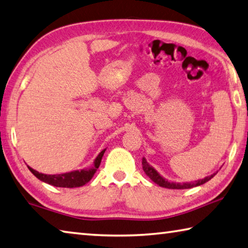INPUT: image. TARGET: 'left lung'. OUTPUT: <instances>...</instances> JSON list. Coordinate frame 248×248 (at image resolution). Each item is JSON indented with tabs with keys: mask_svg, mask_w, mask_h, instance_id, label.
<instances>
[{
	"mask_svg": "<svg viewBox=\"0 0 248 248\" xmlns=\"http://www.w3.org/2000/svg\"><path fill=\"white\" fill-rule=\"evenodd\" d=\"M142 168H143V171L146 172V175L153 182H155L156 185H158L160 186H163V188H167V189H191V188H194V186H201V185L205 184V182H207L208 180H211L213 177L218 172V171H216V172H214L213 175L205 177V178H203V179L191 181V182H174V181H170V180L165 179L164 177L158 174V171L155 170V168L152 167L147 162L146 157H142Z\"/></svg>",
	"mask_w": 248,
	"mask_h": 248,
	"instance_id": "left-lung-1",
	"label": "left lung"
}]
</instances>
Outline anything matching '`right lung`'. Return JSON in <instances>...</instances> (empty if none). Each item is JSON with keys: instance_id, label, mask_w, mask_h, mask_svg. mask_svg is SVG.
Listing matches in <instances>:
<instances>
[{"instance_id": "right-lung-1", "label": "right lung", "mask_w": 248, "mask_h": 248, "mask_svg": "<svg viewBox=\"0 0 248 248\" xmlns=\"http://www.w3.org/2000/svg\"><path fill=\"white\" fill-rule=\"evenodd\" d=\"M105 152L106 149H104V150L98 154L92 167L83 168L81 170H73L58 175H46L36 171L30 166H28V168H29V170L37 179L45 182V184H48L54 186H59V188H77V186H82L84 185H86L87 182L94 177L95 172L97 171L98 167L100 165L101 158L104 156Z\"/></svg>"}]
</instances>
